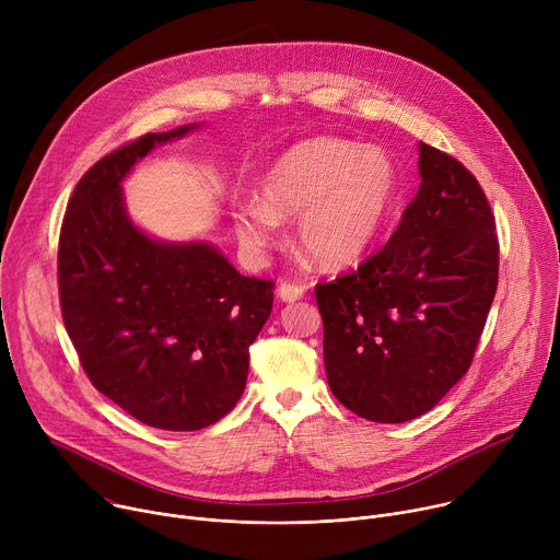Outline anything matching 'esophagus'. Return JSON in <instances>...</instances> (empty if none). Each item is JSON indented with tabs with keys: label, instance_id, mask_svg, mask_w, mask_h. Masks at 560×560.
Returning a JSON list of instances; mask_svg holds the SVG:
<instances>
[{
	"label": "esophagus",
	"instance_id": "obj_1",
	"mask_svg": "<svg viewBox=\"0 0 560 560\" xmlns=\"http://www.w3.org/2000/svg\"><path fill=\"white\" fill-rule=\"evenodd\" d=\"M279 299L285 301V303H292L296 299H301L305 294V288L303 285H296V283H281L279 285Z\"/></svg>",
	"mask_w": 560,
	"mask_h": 560
}]
</instances>
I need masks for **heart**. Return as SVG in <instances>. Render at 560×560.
<instances>
[{
    "instance_id": "heart-1",
    "label": "heart",
    "mask_w": 560,
    "mask_h": 560,
    "mask_svg": "<svg viewBox=\"0 0 560 560\" xmlns=\"http://www.w3.org/2000/svg\"><path fill=\"white\" fill-rule=\"evenodd\" d=\"M398 168L381 148L316 137L288 148L259 182V199L236 203L232 228L242 248L261 259L281 219L296 214L294 238L322 266L359 261L378 238L398 197Z\"/></svg>"
}]
</instances>
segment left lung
<instances>
[{"label": "left lung", "instance_id": "left-lung-1", "mask_svg": "<svg viewBox=\"0 0 560 560\" xmlns=\"http://www.w3.org/2000/svg\"><path fill=\"white\" fill-rule=\"evenodd\" d=\"M419 175L389 242L314 290L330 389L374 423L430 412L463 378L499 283V238L483 188L423 141Z\"/></svg>", "mask_w": 560, "mask_h": 560}]
</instances>
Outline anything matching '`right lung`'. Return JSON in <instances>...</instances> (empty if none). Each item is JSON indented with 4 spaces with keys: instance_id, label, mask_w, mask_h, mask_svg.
Instances as JSON below:
<instances>
[{
    "instance_id": "1",
    "label": "right lung",
    "mask_w": 560,
    "mask_h": 560,
    "mask_svg": "<svg viewBox=\"0 0 560 560\" xmlns=\"http://www.w3.org/2000/svg\"><path fill=\"white\" fill-rule=\"evenodd\" d=\"M199 124L150 132L82 177L59 234L66 332L91 383L137 421L171 432L217 423L244 394L272 281L244 277L208 242H162L126 210L121 182L156 145Z\"/></svg>"
}]
</instances>
